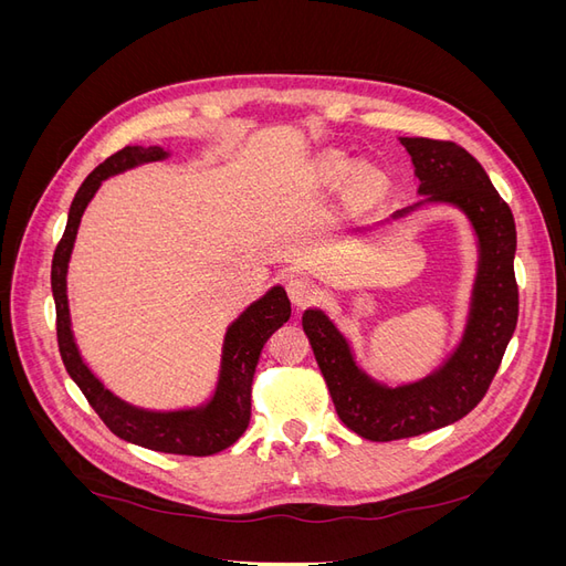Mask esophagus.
I'll use <instances>...</instances> for the list:
<instances>
[{
    "label": "esophagus",
    "mask_w": 566,
    "mask_h": 566,
    "mask_svg": "<svg viewBox=\"0 0 566 566\" xmlns=\"http://www.w3.org/2000/svg\"><path fill=\"white\" fill-rule=\"evenodd\" d=\"M285 290H287V297L293 302L297 310L306 306L314 297V283L304 276H297V273H290L285 279Z\"/></svg>",
    "instance_id": "1"
}]
</instances>
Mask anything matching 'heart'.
Here are the masks:
<instances>
[{
    "label": "heart",
    "instance_id": "obj_1",
    "mask_svg": "<svg viewBox=\"0 0 566 566\" xmlns=\"http://www.w3.org/2000/svg\"><path fill=\"white\" fill-rule=\"evenodd\" d=\"M325 172H328L331 177L347 175V163H345V160H331L328 167H325Z\"/></svg>",
    "mask_w": 566,
    "mask_h": 566
}]
</instances>
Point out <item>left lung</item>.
<instances>
[{"instance_id": "8db88e82", "label": "left lung", "mask_w": 566, "mask_h": 566, "mask_svg": "<svg viewBox=\"0 0 566 566\" xmlns=\"http://www.w3.org/2000/svg\"><path fill=\"white\" fill-rule=\"evenodd\" d=\"M401 144L416 165L418 191L427 200L453 202L470 217L479 235V273L468 331L455 354L430 378L397 389L373 382L354 364L347 339L323 312H304L302 328L339 420L370 441L418 437L465 418L489 391L520 316L515 217L484 167L453 142L406 136Z\"/></svg>"}]
</instances>
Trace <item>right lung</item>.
Returning a JSON list of instances; mask_svg holds the SVG:
<instances>
[{
    "instance_id": "1",
    "label": "right lung",
    "mask_w": 566,
    "mask_h": 566,
    "mask_svg": "<svg viewBox=\"0 0 566 566\" xmlns=\"http://www.w3.org/2000/svg\"><path fill=\"white\" fill-rule=\"evenodd\" d=\"M165 156L167 153L158 146H125L115 156L101 163L80 186L71 212H67L65 233L56 245L54 262H51V290H54L56 302V337L67 375L75 380L90 406L115 437L150 451L202 458L233 447L248 430L254 368L260 364V354L266 339L290 318V300L285 290L279 285L271 287L262 300L248 306L241 318L231 323L224 339V356H221V375L214 399L205 408L177 410V413H150V410L134 408L113 397L94 378L92 370L82 364L71 333V314H67L65 271L84 208H87L104 179L125 172V169L139 163L163 160Z\"/></svg>"
}]
</instances>
